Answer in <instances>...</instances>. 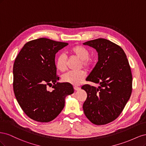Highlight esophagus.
<instances>
[{"mask_svg":"<svg viewBox=\"0 0 146 146\" xmlns=\"http://www.w3.org/2000/svg\"><path fill=\"white\" fill-rule=\"evenodd\" d=\"M74 89L76 90V91H78L80 90V87H78V86H74Z\"/></svg>","mask_w":146,"mask_h":146,"instance_id":"34e87169","label":"esophagus"}]
</instances>
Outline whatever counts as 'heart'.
<instances>
[{
    "label": "heart",
    "instance_id": "1",
    "mask_svg": "<svg viewBox=\"0 0 146 146\" xmlns=\"http://www.w3.org/2000/svg\"><path fill=\"white\" fill-rule=\"evenodd\" d=\"M69 53L80 60L79 68L90 69L94 64L93 58L90 57V51L85 47L77 45L70 48ZM67 56L64 54H60L55 61V66L57 70L60 72H64L67 69ZM86 77V72L83 70L76 72H68L62 77V81L65 83L71 84L72 85H79L82 83Z\"/></svg>",
    "mask_w": 146,
    "mask_h": 146
}]
</instances>
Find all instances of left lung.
<instances>
[{"instance_id":"left-lung-1","label":"left lung","mask_w":146,"mask_h":146,"mask_svg":"<svg viewBox=\"0 0 146 146\" xmlns=\"http://www.w3.org/2000/svg\"><path fill=\"white\" fill-rule=\"evenodd\" d=\"M83 44L94 48L98 53V63L86 81L100 85L98 88L88 84L82 87L87 93L84 113L94 124L105 125L118 117L130 98V66L122 48L108 39L98 38Z\"/></svg>"}]
</instances>
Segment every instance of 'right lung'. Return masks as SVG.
<instances>
[{
    "label": "right lung",
    "mask_w": 146,
    "mask_h": 146,
    "mask_svg": "<svg viewBox=\"0 0 146 146\" xmlns=\"http://www.w3.org/2000/svg\"><path fill=\"white\" fill-rule=\"evenodd\" d=\"M68 45L45 38L34 39L25 44L15 59V95L26 115L35 121L54 120L64 107L65 97L74 92L71 84L57 83L55 54ZM48 86H52V92Z\"/></svg>",
    "instance_id": "right-lung-1"
}]
</instances>
